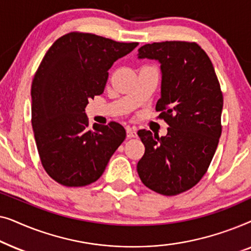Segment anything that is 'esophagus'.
Returning <instances> with one entry per match:
<instances>
[{
    "label": "esophagus",
    "instance_id": "34e87169",
    "mask_svg": "<svg viewBox=\"0 0 251 251\" xmlns=\"http://www.w3.org/2000/svg\"><path fill=\"white\" fill-rule=\"evenodd\" d=\"M126 137H128V138H135V137H137L136 129L131 128V126H126Z\"/></svg>",
    "mask_w": 251,
    "mask_h": 251
}]
</instances>
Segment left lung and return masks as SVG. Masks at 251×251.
Returning a JSON list of instances; mask_svg holds the SVG:
<instances>
[{"label": "left lung", "instance_id": "1", "mask_svg": "<svg viewBox=\"0 0 251 251\" xmlns=\"http://www.w3.org/2000/svg\"><path fill=\"white\" fill-rule=\"evenodd\" d=\"M144 58L160 63L155 109L169 128L162 137L139 130L145 153L137 173L152 191L177 195L200 181L214 157L222 135L221 85L211 60L197 43L145 44L138 50V59Z\"/></svg>", "mask_w": 251, "mask_h": 251}]
</instances>
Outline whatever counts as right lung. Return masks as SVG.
I'll list each match as a JSON object with an SVG mask.
<instances>
[{"label":"right lung","instance_id":"1","mask_svg":"<svg viewBox=\"0 0 251 251\" xmlns=\"http://www.w3.org/2000/svg\"><path fill=\"white\" fill-rule=\"evenodd\" d=\"M137 46L73 32L59 37L44 56L30 90L32 126L42 166L57 183H94L126 139L116 122L89 129L85 107L104 92L112 65Z\"/></svg>","mask_w":251,"mask_h":251}]
</instances>
